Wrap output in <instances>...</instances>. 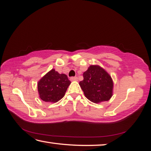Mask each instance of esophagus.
I'll return each instance as SVG.
<instances>
[{
	"label": "esophagus",
	"instance_id": "34e87169",
	"mask_svg": "<svg viewBox=\"0 0 151 151\" xmlns=\"http://www.w3.org/2000/svg\"><path fill=\"white\" fill-rule=\"evenodd\" d=\"M71 81H78V77H71Z\"/></svg>",
	"mask_w": 151,
	"mask_h": 151
}]
</instances>
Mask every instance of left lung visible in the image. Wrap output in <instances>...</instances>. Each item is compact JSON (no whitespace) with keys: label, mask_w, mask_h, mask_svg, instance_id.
<instances>
[{"label":"left lung","mask_w":151,"mask_h":151,"mask_svg":"<svg viewBox=\"0 0 151 151\" xmlns=\"http://www.w3.org/2000/svg\"><path fill=\"white\" fill-rule=\"evenodd\" d=\"M84 80L79 84L87 99L99 104L110 99L113 95V80L99 65H91L83 73Z\"/></svg>","instance_id":"8db88e82"}]
</instances>
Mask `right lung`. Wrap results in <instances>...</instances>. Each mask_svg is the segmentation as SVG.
I'll return each instance as SVG.
<instances>
[{
	"label": "right lung",
	"mask_w": 151,
	"mask_h": 151,
	"mask_svg": "<svg viewBox=\"0 0 151 151\" xmlns=\"http://www.w3.org/2000/svg\"><path fill=\"white\" fill-rule=\"evenodd\" d=\"M70 84L67 75L60 74L52 69L37 83L39 97L45 102H57L64 97Z\"/></svg>",
	"instance_id": "obj_1"
}]
</instances>
